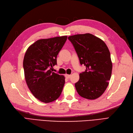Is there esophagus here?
<instances>
[{
    "mask_svg": "<svg viewBox=\"0 0 133 133\" xmlns=\"http://www.w3.org/2000/svg\"><path fill=\"white\" fill-rule=\"evenodd\" d=\"M70 76H71L70 75H68V74H66V75H65V77H66V78H67V79H69V78H70Z\"/></svg>",
    "mask_w": 133,
    "mask_h": 133,
    "instance_id": "obj_1",
    "label": "esophagus"
}]
</instances>
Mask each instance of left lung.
I'll return each mask as SVG.
<instances>
[{"label": "left lung", "mask_w": 133, "mask_h": 133, "mask_svg": "<svg viewBox=\"0 0 133 133\" xmlns=\"http://www.w3.org/2000/svg\"><path fill=\"white\" fill-rule=\"evenodd\" d=\"M73 44L81 65L86 66L75 84L78 93L83 98H99L108 86L112 71L110 53L105 43L94 35L87 33L68 37Z\"/></svg>", "instance_id": "left-lung-1"}]
</instances>
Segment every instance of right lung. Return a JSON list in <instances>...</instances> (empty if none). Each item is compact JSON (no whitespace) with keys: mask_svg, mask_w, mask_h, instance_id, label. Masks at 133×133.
<instances>
[{"mask_svg":"<svg viewBox=\"0 0 133 133\" xmlns=\"http://www.w3.org/2000/svg\"><path fill=\"white\" fill-rule=\"evenodd\" d=\"M67 39V36L40 39L26 51L23 68L27 85L40 101L48 103L57 100L61 94L65 77L54 72L57 58Z\"/></svg>","mask_w":133,"mask_h":133,"instance_id":"1","label":"right lung"}]
</instances>
